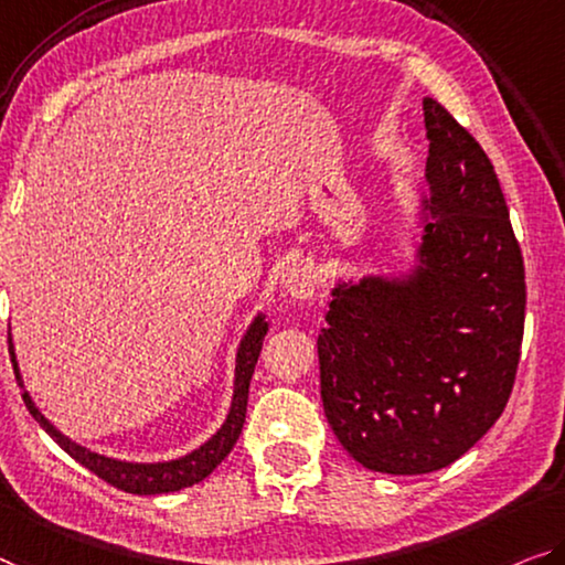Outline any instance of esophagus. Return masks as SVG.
<instances>
[{
	"label": "esophagus",
	"mask_w": 565,
	"mask_h": 565,
	"mask_svg": "<svg viewBox=\"0 0 565 565\" xmlns=\"http://www.w3.org/2000/svg\"><path fill=\"white\" fill-rule=\"evenodd\" d=\"M316 273H312V267L308 263H295L282 273V288L300 300L310 298V295L316 292Z\"/></svg>",
	"instance_id": "obj_1"
}]
</instances>
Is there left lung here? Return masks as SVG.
Returning a JSON list of instances; mask_svg holds the SVG:
<instances>
[{
    "instance_id": "8db88e82",
    "label": "left lung",
    "mask_w": 565,
    "mask_h": 565,
    "mask_svg": "<svg viewBox=\"0 0 565 565\" xmlns=\"http://www.w3.org/2000/svg\"><path fill=\"white\" fill-rule=\"evenodd\" d=\"M431 189L409 282H341L318 335L333 434L373 472L441 470L482 439L513 392L525 267L498 173L452 113L424 98Z\"/></svg>"
}]
</instances>
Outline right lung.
Instances as JSON below:
<instances>
[{
    "label": "right lung",
    "mask_w": 565,
    "mask_h": 565,
    "mask_svg": "<svg viewBox=\"0 0 565 565\" xmlns=\"http://www.w3.org/2000/svg\"><path fill=\"white\" fill-rule=\"evenodd\" d=\"M267 333V323L263 316L255 318V323L249 326V331L245 335V341L239 345L237 353V376H234V398H232V409L227 422L222 424V429L214 434V437L194 449L192 455L173 459V462H159V465H134V462H120V459H110L103 455H95L90 449H85L81 445H75L67 437H63L52 424L42 416V412L34 406L30 394L24 392V406L28 412L38 419V424L45 429L52 439L57 441L60 447L71 455L75 462H81L83 467H88L93 475H98L100 480H106L113 488L124 490V492H134V494H161V492H177L181 488H192V484L202 482L206 475H212L216 465L222 462L224 457L232 452V447L237 445L239 434H242V424H245V414H247V396H249V381H253L255 373V363L259 359V351H263V341ZM10 355H12V366H14V376L22 384L20 369H17L14 361V351H12V338H10Z\"/></svg>",
    "instance_id": "right-lung-1"
}]
</instances>
